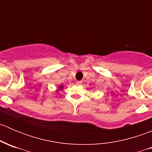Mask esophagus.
<instances>
[{"label":"esophagus","instance_id":"34e87169","mask_svg":"<svg viewBox=\"0 0 152 152\" xmlns=\"http://www.w3.org/2000/svg\"><path fill=\"white\" fill-rule=\"evenodd\" d=\"M82 84V82H81V81H78V82H76V85H81Z\"/></svg>","mask_w":152,"mask_h":152}]
</instances>
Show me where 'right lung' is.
Instances as JSON below:
<instances>
[{"label": "right lung", "instance_id": "add662e5", "mask_svg": "<svg viewBox=\"0 0 152 152\" xmlns=\"http://www.w3.org/2000/svg\"><path fill=\"white\" fill-rule=\"evenodd\" d=\"M62 88H63V86H62V85H60V86H59V90H62Z\"/></svg>", "mask_w": 152, "mask_h": 152}]
</instances>
